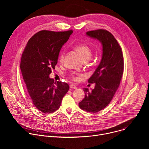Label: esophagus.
<instances>
[{"label": "esophagus", "mask_w": 149, "mask_h": 149, "mask_svg": "<svg viewBox=\"0 0 149 149\" xmlns=\"http://www.w3.org/2000/svg\"><path fill=\"white\" fill-rule=\"evenodd\" d=\"M70 87L71 89H77V86H75V85H74V84H71L70 86Z\"/></svg>", "instance_id": "34e87169"}]
</instances>
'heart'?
Masks as SVG:
<instances>
[{
  "instance_id": "b5f03b06",
  "label": "heart",
  "mask_w": 149,
  "mask_h": 149,
  "mask_svg": "<svg viewBox=\"0 0 149 149\" xmlns=\"http://www.w3.org/2000/svg\"><path fill=\"white\" fill-rule=\"evenodd\" d=\"M75 49L76 51L78 52L79 55L81 56V58L83 59V61H86V60H89L91 56V50L90 48V47L86 45V44H79L76 45L75 47ZM64 51H63L61 52V54L59 55V61L61 62H62L63 61V58H64ZM72 78L74 81H78V78L74 75H72L71 76Z\"/></svg>"
}]
</instances>
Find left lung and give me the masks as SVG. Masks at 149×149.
<instances>
[{"instance_id": "1", "label": "left lung", "mask_w": 149, "mask_h": 149, "mask_svg": "<svg viewBox=\"0 0 149 149\" xmlns=\"http://www.w3.org/2000/svg\"><path fill=\"white\" fill-rule=\"evenodd\" d=\"M87 36L97 39L102 45V58L100 64L89 78L90 84H95L91 91L83 88L84 98L79 102L82 110L97 113L109 104L113 98L123 76L124 59L121 48L114 36L104 29L88 31Z\"/></svg>"}]
</instances>
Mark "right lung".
<instances>
[{"mask_svg":"<svg viewBox=\"0 0 149 149\" xmlns=\"http://www.w3.org/2000/svg\"><path fill=\"white\" fill-rule=\"evenodd\" d=\"M72 32L39 31L29 40L22 54L20 70L26 91L33 105L44 113L58 110L70 88L67 83L55 81L49 75Z\"/></svg>","mask_w":149,"mask_h":149,"instance_id":"right-lung-1","label":"right lung"}]
</instances>
